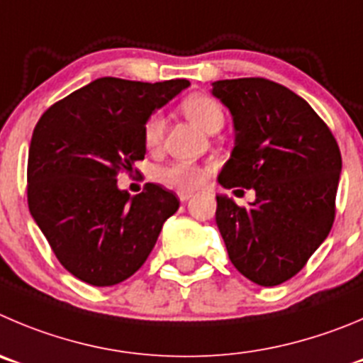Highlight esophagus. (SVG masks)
<instances>
[{"mask_svg": "<svg viewBox=\"0 0 363 363\" xmlns=\"http://www.w3.org/2000/svg\"><path fill=\"white\" fill-rule=\"evenodd\" d=\"M177 195H179V201L181 202H188L189 199H191V193L189 191H179Z\"/></svg>", "mask_w": 363, "mask_h": 363, "instance_id": "1", "label": "esophagus"}]
</instances>
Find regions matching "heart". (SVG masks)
I'll list each match as a JSON object with an SVG mask.
<instances>
[{"label":"heart","instance_id":"heart-1","mask_svg":"<svg viewBox=\"0 0 363 363\" xmlns=\"http://www.w3.org/2000/svg\"><path fill=\"white\" fill-rule=\"evenodd\" d=\"M182 111L193 123L204 128L206 132H211L216 127L222 128L223 120H225L222 105L204 94H193V96L186 98L182 101ZM162 134H164V118L159 113L150 114L143 125L145 145L148 148H155L161 143ZM154 177L155 181L168 188L179 189V191H193L204 184L206 170L202 166L191 164V162L174 161L170 164L155 168Z\"/></svg>","mask_w":363,"mask_h":363}]
</instances>
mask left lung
Instances as JSON below:
<instances>
[{
	"label": "left lung",
	"mask_w": 363,
	"mask_h": 363,
	"mask_svg": "<svg viewBox=\"0 0 363 363\" xmlns=\"http://www.w3.org/2000/svg\"><path fill=\"white\" fill-rule=\"evenodd\" d=\"M213 94L229 107L236 130L218 182L256 191L249 206L218 195L216 225L236 270L276 286L296 276L330 235L340 148L310 104L281 84L218 80Z\"/></svg>",
	"instance_id": "obj_1"
}]
</instances>
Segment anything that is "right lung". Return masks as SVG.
Returning a JSON list of instances; mask_svg holds the SVG:
<instances>
[{
  "label": "right lung",
  "instance_id": "obj_1",
  "mask_svg": "<svg viewBox=\"0 0 363 363\" xmlns=\"http://www.w3.org/2000/svg\"><path fill=\"white\" fill-rule=\"evenodd\" d=\"M188 80L134 82L104 77L55 101L33 128L28 208L60 265L93 286H113L147 262L179 199L147 182L130 197L120 174L145 159V120Z\"/></svg>",
  "mask_w": 363,
  "mask_h": 363
}]
</instances>
